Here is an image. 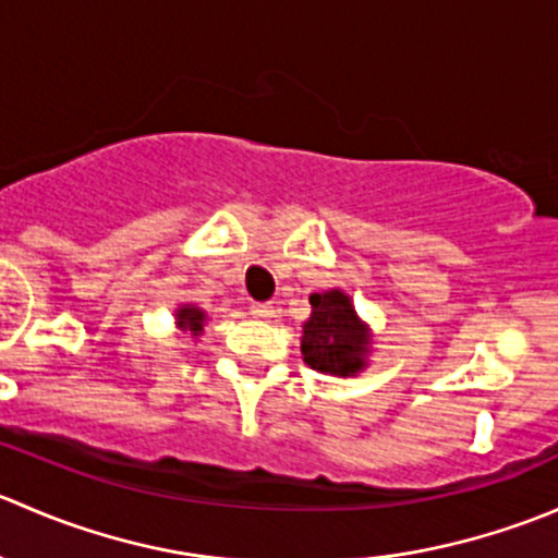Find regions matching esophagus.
<instances>
[{
    "label": "esophagus",
    "instance_id": "obj_1",
    "mask_svg": "<svg viewBox=\"0 0 558 558\" xmlns=\"http://www.w3.org/2000/svg\"><path fill=\"white\" fill-rule=\"evenodd\" d=\"M272 313H275L272 302H253L251 305L253 318H272Z\"/></svg>",
    "mask_w": 558,
    "mask_h": 558
}]
</instances>
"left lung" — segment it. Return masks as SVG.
I'll list each match as a JSON object with an SVG mask.
<instances>
[{
    "mask_svg": "<svg viewBox=\"0 0 558 558\" xmlns=\"http://www.w3.org/2000/svg\"><path fill=\"white\" fill-rule=\"evenodd\" d=\"M373 329L342 289L311 294V318L302 324L300 351L315 373L353 378L373 356Z\"/></svg>",
    "mask_w": 558,
    "mask_h": 558,
    "instance_id": "obj_1",
    "label": "left lung"
}]
</instances>
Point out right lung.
I'll use <instances>...</instances> for the list:
<instances>
[{
	"label": "right lung",
	"mask_w": 558,
	"mask_h": 558,
	"mask_svg": "<svg viewBox=\"0 0 558 558\" xmlns=\"http://www.w3.org/2000/svg\"><path fill=\"white\" fill-rule=\"evenodd\" d=\"M174 324H178L180 331H191V337H202V331H205V324H207V313L202 311V307L191 305V302H180L178 307H174Z\"/></svg>",
	"instance_id": "1"
}]
</instances>
